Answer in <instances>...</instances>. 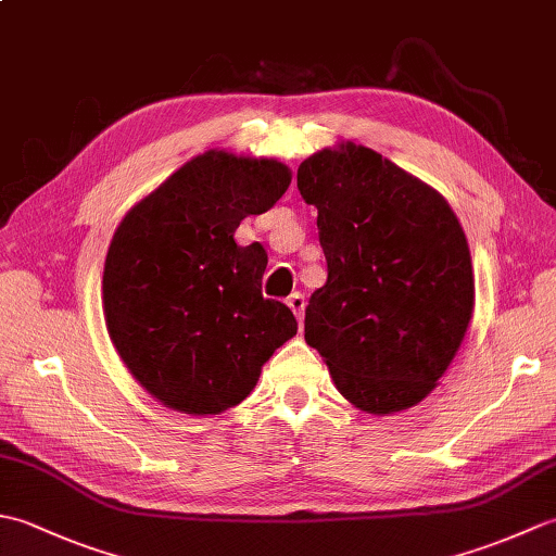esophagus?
Masks as SVG:
<instances>
[{"label":"esophagus","instance_id":"esophagus-1","mask_svg":"<svg viewBox=\"0 0 556 556\" xmlns=\"http://www.w3.org/2000/svg\"><path fill=\"white\" fill-rule=\"evenodd\" d=\"M287 305L293 311V315H296V320L301 323L303 320V311H305V296L301 291H293L291 296L287 299Z\"/></svg>","mask_w":556,"mask_h":556}]
</instances>
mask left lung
I'll list each match as a JSON object with an SVG mask.
<instances>
[{"label": "left lung", "mask_w": 556, "mask_h": 556, "mask_svg": "<svg viewBox=\"0 0 556 556\" xmlns=\"http://www.w3.org/2000/svg\"><path fill=\"white\" fill-rule=\"evenodd\" d=\"M317 207L327 281L305 308V341L361 410L416 406L464 341L476 285L446 200L365 146L339 143L299 167Z\"/></svg>", "instance_id": "left-lung-1"}]
</instances>
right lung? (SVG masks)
<instances>
[{"label":"right lung","mask_w":556,"mask_h":556,"mask_svg":"<svg viewBox=\"0 0 556 556\" xmlns=\"http://www.w3.org/2000/svg\"><path fill=\"white\" fill-rule=\"evenodd\" d=\"M291 172L267 157L207 150L128 210L102 275L112 344L167 408L217 416L253 392L296 334L285 303L263 299L267 253L233 231L287 193Z\"/></svg>","instance_id":"1"}]
</instances>
